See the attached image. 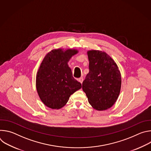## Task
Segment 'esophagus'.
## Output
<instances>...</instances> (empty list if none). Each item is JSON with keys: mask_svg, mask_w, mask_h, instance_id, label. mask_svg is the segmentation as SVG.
<instances>
[{"mask_svg": "<svg viewBox=\"0 0 151 151\" xmlns=\"http://www.w3.org/2000/svg\"><path fill=\"white\" fill-rule=\"evenodd\" d=\"M83 78L82 77H81V78H79V79H78V81L80 82V83H82V82H83Z\"/></svg>", "mask_w": 151, "mask_h": 151, "instance_id": "34e87169", "label": "esophagus"}]
</instances>
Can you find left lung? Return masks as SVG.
I'll return each instance as SVG.
<instances>
[{
    "mask_svg": "<svg viewBox=\"0 0 151 151\" xmlns=\"http://www.w3.org/2000/svg\"><path fill=\"white\" fill-rule=\"evenodd\" d=\"M89 73L82 83V90L89 103L97 111L111 107L117 100L121 87V76L115 62L106 52H87Z\"/></svg>",
    "mask_w": 151,
    "mask_h": 151,
    "instance_id": "1",
    "label": "left lung"
}]
</instances>
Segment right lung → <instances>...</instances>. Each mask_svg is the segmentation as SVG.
<instances>
[{
	"mask_svg": "<svg viewBox=\"0 0 151 151\" xmlns=\"http://www.w3.org/2000/svg\"><path fill=\"white\" fill-rule=\"evenodd\" d=\"M78 52L74 49L53 50L41 63L36 75V89L41 101L50 108H61L70 96L81 88V83L73 77L68 64Z\"/></svg>",
	"mask_w": 151,
	"mask_h": 151,
	"instance_id": "1",
	"label": "right lung"
}]
</instances>
